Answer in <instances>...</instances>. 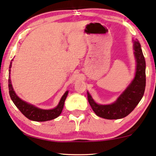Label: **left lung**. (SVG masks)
Listing matches in <instances>:
<instances>
[{"instance_id": "8db88e82", "label": "left lung", "mask_w": 156, "mask_h": 156, "mask_svg": "<svg viewBox=\"0 0 156 156\" xmlns=\"http://www.w3.org/2000/svg\"><path fill=\"white\" fill-rule=\"evenodd\" d=\"M133 49L136 61L135 77L115 102L98 105L87 92V100L98 117L107 119H122L129 115L143 98L146 87V61L138 40H133Z\"/></svg>"}]
</instances>
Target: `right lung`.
<instances>
[{
  "label": "right lung",
  "instance_id": "obj_1",
  "mask_svg": "<svg viewBox=\"0 0 156 156\" xmlns=\"http://www.w3.org/2000/svg\"><path fill=\"white\" fill-rule=\"evenodd\" d=\"M12 61L10 62L9 74H10V69L12 66ZM8 87H9V94L10 97L12 100L15 106L19 109V110L25 116L27 119L35 122H46L55 119L61 115L62 109L63 108V105L69 91H66L63 94L61 99L59 102L58 105L52 109H42L38 107H34V105H30L29 103L23 101L20 98L17 97L15 94L14 90L11 84L10 80V75H9V79H8Z\"/></svg>",
  "mask_w": 156,
  "mask_h": 156
}]
</instances>
